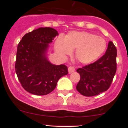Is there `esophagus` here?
<instances>
[{
  "label": "esophagus",
  "instance_id": "obj_1",
  "mask_svg": "<svg viewBox=\"0 0 128 128\" xmlns=\"http://www.w3.org/2000/svg\"><path fill=\"white\" fill-rule=\"evenodd\" d=\"M68 70L69 73H72L74 72V70H75V68H74V67H73V66H70V67L68 68Z\"/></svg>",
  "mask_w": 128,
  "mask_h": 128
}]
</instances>
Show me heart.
<instances>
[{"label": "heart", "mask_w": 128, "mask_h": 128, "mask_svg": "<svg viewBox=\"0 0 128 128\" xmlns=\"http://www.w3.org/2000/svg\"><path fill=\"white\" fill-rule=\"evenodd\" d=\"M106 42L102 36L87 32H70L64 37L57 39L55 51L64 58L76 49L74 56L82 64H90L96 61L105 52Z\"/></svg>", "instance_id": "b5f03b06"}]
</instances>
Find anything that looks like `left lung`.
Here are the masks:
<instances>
[{
  "instance_id": "obj_1",
  "label": "left lung",
  "mask_w": 128,
  "mask_h": 128,
  "mask_svg": "<svg viewBox=\"0 0 128 128\" xmlns=\"http://www.w3.org/2000/svg\"><path fill=\"white\" fill-rule=\"evenodd\" d=\"M117 49L108 42L106 52L94 62L77 69L80 80L76 90L85 96H94L106 91L111 86L117 70Z\"/></svg>"
}]
</instances>
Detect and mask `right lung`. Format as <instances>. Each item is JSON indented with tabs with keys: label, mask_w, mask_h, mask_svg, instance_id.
Returning a JSON list of instances; mask_svg holds the SVG:
<instances>
[{
	"label": "right lung",
	"mask_w": 128,
	"mask_h": 128,
	"mask_svg": "<svg viewBox=\"0 0 128 128\" xmlns=\"http://www.w3.org/2000/svg\"><path fill=\"white\" fill-rule=\"evenodd\" d=\"M58 35L52 28H40L26 34L19 42L15 70L26 92L38 96L48 94L68 73L67 66L52 64L46 57L49 44Z\"/></svg>",
	"instance_id": "obj_1"
}]
</instances>
